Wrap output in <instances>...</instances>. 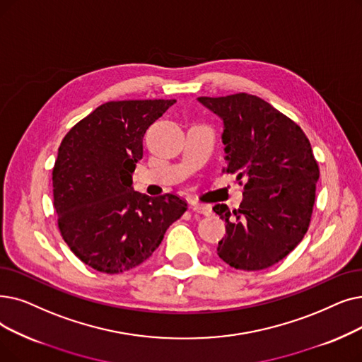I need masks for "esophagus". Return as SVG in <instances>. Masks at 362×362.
Returning a JSON list of instances; mask_svg holds the SVG:
<instances>
[{
	"label": "esophagus",
	"instance_id": "esophagus-1",
	"mask_svg": "<svg viewBox=\"0 0 362 362\" xmlns=\"http://www.w3.org/2000/svg\"><path fill=\"white\" fill-rule=\"evenodd\" d=\"M192 211L199 213V214H204V216H210V214L213 213L210 206H202V204H194V206H192Z\"/></svg>",
	"mask_w": 362,
	"mask_h": 362
}]
</instances>
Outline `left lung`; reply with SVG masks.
Instances as JSON below:
<instances>
[{"label": "left lung", "instance_id": "1", "mask_svg": "<svg viewBox=\"0 0 362 362\" xmlns=\"http://www.w3.org/2000/svg\"><path fill=\"white\" fill-rule=\"evenodd\" d=\"M223 121V173L245 180L238 210L213 207L226 235L217 255L235 269L260 271L284 259L309 228L318 163L298 125L253 94L198 98Z\"/></svg>", "mask_w": 362, "mask_h": 362}]
</instances>
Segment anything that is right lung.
I'll return each mask as SVG.
<instances>
[{"label": "right lung", "mask_w": 362, "mask_h": 362, "mask_svg": "<svg viewBox=\"0 0 362 362\" xmlns=\"http://www.w3.org/2000/svg\"><path fill=\"white\" fill-rule=\"evenodd\" d=\"M175 102H106L62 140L53 168L57 225L72 253L90 268L103 274L136 268L186 211L177 195L152 198L132 186L146 130Z\"/></svg>", "instance_id": "obj_1"}]
</instances>
